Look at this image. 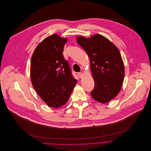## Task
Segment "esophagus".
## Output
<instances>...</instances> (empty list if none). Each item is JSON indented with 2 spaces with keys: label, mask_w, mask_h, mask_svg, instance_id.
Masks as SVG:
<instances>
[{
  "label": "esophagus",
  "mask_w": 151,
  "mask_h": 151,
  "mask_svg": "<svg viewBox=\"0 0 151 151\" xmlns=\"http://www.w3.org/2000/svg\"><path fill=\"white\" fill-rule=\"evenodd\" d=\"M78 76H79V77H80V78H81V77L83 76V74L82 72H79L78 73Z\"/></svg>",
  "instance_id": "1"
}]
</instances>
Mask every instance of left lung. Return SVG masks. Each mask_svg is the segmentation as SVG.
<instances>
[{"mask_svg": "<svg viewBox=\"0 0 151 151\" xmlns=\"http://www.w3.org/2000/svg\"><path fill=\"white\" fill-rule=\"evenodd\" d=\"M76 40L89 57L95 84L91 96L99 103H107L119 93L124 79V65L119 50L101 35L88 38L77 36Z\"/></svg>", "mask_w": 151, "mask_h": 151, "instance_id": "1", "label": "left lung"}]
</instances>
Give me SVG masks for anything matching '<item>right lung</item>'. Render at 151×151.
<instances>
[{
    "mask_svg": "<svg viewBox=\"0 0 151 151\" xmlns=\"http://www.w3.org/2000/svg\"><path fill=\"white\" fill-rule=\"evenodd\" d=\"M67 42V38L53 34L36 47L31 57L32 85L43 101L53 108L68 101L77 84L62 54Z\"/></svg>",
    "mask_w": 151,
    "mask_h": 151,
    "instance_id": "1",
    "label": "right lung"
}]
</instances>
